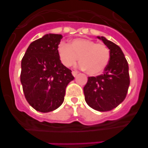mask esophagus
Masks as SVG:
<instances>
[{
    "mask_svg": "<svg viewBox=\"0 0 148 148\" xmlns=\"http://www.w3.org/2000/svg\"><path fill=\"white\" fill-rule=\"evenodd\" d=\"M72 75L74 76V77H76V76L77 75V74H78V71H72Z\"/></svg>",
    "mask_w": 148,
    "mask_h": 148,
    "instance_id": "esophagus-1",
    "label": "esophagus"
}]
</instances>
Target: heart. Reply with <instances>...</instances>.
Returning a JSON list of instances; mask_svg holds the SVG:
<instances>
[{
  "instance_id": "heart-1",
  "label": "heart",
  "mask_w": 148,
  "mask_h": 148,
  "mask_svg": "<svg viewBox=\"0 0 148 148\" xmlns=\"http://www.w3.org/2000/svg\"><path fill=\"white\" fill-rule=\"evenodd\" d=\"M58 51L61 62L65 66L74 65L79 58L80 67L91 76L100 74L110 59L107 46L86 38H76L70 45L62 42Z\"/></svg>"
}]
</instances>
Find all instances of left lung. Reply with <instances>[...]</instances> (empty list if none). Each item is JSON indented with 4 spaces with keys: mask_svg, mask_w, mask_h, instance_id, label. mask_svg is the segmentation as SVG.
Instances as JSON below:
<instances>
[{
    "mask_svg": "<svg viewBox=\"0 0 148 148\" xmlns=\"http://www.w3.org/2000/svg\"><path fill=\"white\" fill-rule=\"evenodd\" d=\"M97 38L110 49V62L104 74L88 77L84 94L89 107L107 112L116 108L126 97L130 82L129 66L120 46L103 36Z\"/></svg>",
    "mask_w": 148,
    "mask_h": 148,
    "instance_id": "left-lung-1",
    "label": "left lung"
}]
</instances>
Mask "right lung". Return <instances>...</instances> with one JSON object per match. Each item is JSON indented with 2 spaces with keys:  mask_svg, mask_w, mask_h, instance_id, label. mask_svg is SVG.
Wrapping results in <instances>:
<instances>
[{
  "mask_svg": "<svg viewBox=\"0 0 148 148\" xmlns=\"http://www.w3.org/2000/svg\"><path fill=\"white\" fill-rule=\"evenodd\" d=\"M62 37L49 34L33 41L21 61V82L25 97L41 112L53 111L62 105L66 87L74 79L59 59L58 48Z\"/></svg>",
  "mask_w": 148,
  "mask_h": 148,
  "instance_id": "1",
  "label": "right lung"
}]
</instances>
